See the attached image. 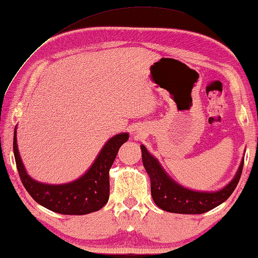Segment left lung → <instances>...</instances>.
Listing matches in <instances>:
<instances>
[{
  "mask_svg": "<svg viewBox=\"0 0 258 258\" xmlns=\"http://www.w3.org/2000/svg\"><path fill=\"white\" fill-rule=\"evenodd\" d=\"M142 163L149 174L150 189L154 202L161 209L173 214L198 215L204 214L226 201L234 191L243 169V159L238 172L228 185L216 191H196L188 189L167 174L158 161L149 154L145 146H141Z\"/></svg>",
  "mask_w": 258,
  "mask_h": 258,
  "instance_id": "1",
  "label": "left lung"
}]
</instances>
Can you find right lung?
<instances>
[{
  "instance_id": "1",
  "label": "right lung",
  "mask_w": 258,
  "mask_h": 258,
  "mask_svg": "<svg viewBox=\"0 0 258 258\" xmlns=\"http://www.w3.org/2000/svg\"><path fill=\"white\" fill-rule=\"evenodd\" d=\"M127 140L128 133H119L112 137L103 146L95 162L83 177L62 185L39 182L27 174L18 151L16 128L14 154L20 180L34 201L57 214L87 215L100 210L107 204L110 193L109 170L120 146Z\"/></svg>"
}]
</instances>
